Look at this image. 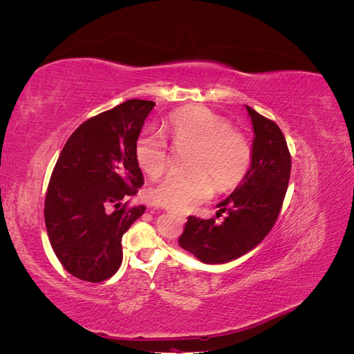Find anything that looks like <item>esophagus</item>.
Masks as SVG:
<instances>
[{
	"mask_svg": "<svg viewBox=\"0 0 354 354\" xmlns=\"http://www.w3.org/2000/svg\"><path fill=\"white\" fill-rule=\"evenodd\" d=\"M178 218H180V220H183V221L186 220V217H185V216H178Z\"/></svg>",
	"mask_w": 354,
	"mask_h": 354,
	"instance_id": "1",
	"label": "esophagus"
}]
</instances>
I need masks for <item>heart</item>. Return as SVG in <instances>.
Returning <instances> with one entry per match:
<instances>
[{"instance_id": "heart-1", "label": "heart", "mask_w": 354, "mask_h": 354, "mask_svg": "<svg viewBox=\"0 0 354 354\" xmlns=\"http://www.w3.org/2000/svg\"><path fill=\"white\" fill-rule=\"evenodd\" d=\"M165 130L178 149H190L187 174L169 176L149 192L156 205L174 212H190L211 199L217 189L236 187L248 174L252 147L246 136L230 122L202 106L180 109L171 115ZM136 160L145 174L158 178L168 165L165 138L151 131L138 136Z\"/></svg>"}]
</instances>
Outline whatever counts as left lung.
<instances>
[{
	"label": "left lung",
	"instance_id": "obj_1",
	"mask_svg": "<svg viewBox=\"0 0 354 354\" xmlns=\"http://www.w3.org/2000/svg\"><path fill=\"white\" fill-rule=\"evenodd\" d=\"M252 122V162L232 194L217 203V217H189L178 239L181 248L207 264H224L254 250L274 226L291 176V155L276 122L245 106Z\"/></svg>",
	"mask_w": 354,
	"mask_h": 354
}]
</instances>
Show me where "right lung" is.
I'll return each mask as SVG.
<instances>
[{
	"mask_svg": "<svg viewBox=\"0 0 354 354\" xmlns=\"http://www.w3.org/2000/svg\"><path fill=\"white\" fill-rule=\"evenodd\" d=\"M131 99L82 122L62 149L47 189L44 218L51 248L75 277L103 282L122 263V234L146 207L128 208L145 180L136 142L153 109Z\"/></svg>",
	"mask_w": 354,
	"mask_h": 354,
	"instance_id": "1",
	"label": "right lung"
}]
</instances>
